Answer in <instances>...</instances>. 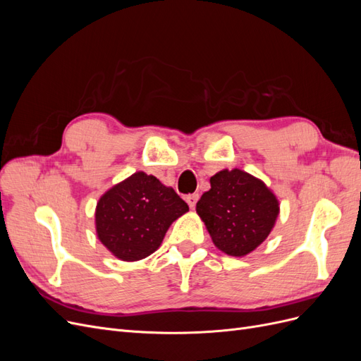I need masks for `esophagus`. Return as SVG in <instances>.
Returning <instances> with one entry per match:
<instances>
[{
	"label": "esophagus",
	"instance_id": "1",
	"mask_svg": "<svg viewBox=\"0 0 361 361\" xmlns=\"http://www.w3.org/2000/svg\"><path fill=\"white\" fill-rule=\"evenodd\" d=\"M185 200H187V203H188L191 209H194L195 203H197V200H199V194H190V195H187V197H185Z\"/></svg>",
	"mask_w": 361,
	"mask_h": 361
}]
</instances>
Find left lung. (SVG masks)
I'll list each match as a JSON object with an SVG mask.
<instances>
[{"label":"left lung","instance_id":"8db88e82","mask_svg":"<svg viewBox=\"0 0 361 361\" xmlns=\"http://www.w3.org/2000/svg\"><path fill=\"white\" fill-rule=\"evenodd\" d=\"M214 245L235 257L265 241L280 214V203L264 180L244 170H221L195 206Z\"/></svg>","mask_w":361,"mask_h":361}]
</instances>
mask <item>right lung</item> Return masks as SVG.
Masks as SVG:
<instances>
[{"instance_id":"add662e5","label":"right lung","mask_w":361,"mask_h":361,"mask_svg":"<svg viewBox=\"0 0 361 361\" xmlns=\"http://www.w3.org/2000/svg\"><path fill=\"white\" fill-rule=\"evenodd\" d=\"M188 212L173 188L135 171L105 191L94 211L97 239L123 262L141 260L159 248L169 227Z\"/></svg>"}]
</instances>
